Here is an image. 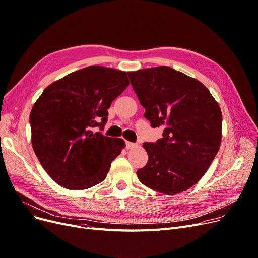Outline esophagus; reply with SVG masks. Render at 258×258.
<instances>
[{"instance_id": "34e87169", "label": "esophagus", "mask_w": 258, "mask_h": 258, "mask_svg": "<svg viewBox=\"0 0 258 258\" xmlns=\"http://www.w3.org/2000/svg\"><path fill=\"white\" fill-rule=\"evenodd\" d=\"M125 145H126V148H127V149H133V148L137 147V144H136V143L130 142V141H126V142H125Z\"/></svg>"}]
</instances>
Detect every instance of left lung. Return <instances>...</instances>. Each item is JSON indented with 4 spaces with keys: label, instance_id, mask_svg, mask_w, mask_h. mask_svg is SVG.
<instances>
[{
    "label": "left lung",
    "instance_id": "8db88e82",
    "mask_svg": "<svg viewBox=\"0 0 258 258\" xmlns=\"http://www.w3.org/2000/svg\"><path fill=\"white\" fill-rule=\"evenodd\" d=\"M131 84L152 127L163 126L162 138L144 142L149 160L137 171L154 191L181 193L205 175L219 150L222 116L209 89L167 66L128 73Z\"/></svg>",
    "mask_w": 258,
    "mask_h": 258
}]
</instances>
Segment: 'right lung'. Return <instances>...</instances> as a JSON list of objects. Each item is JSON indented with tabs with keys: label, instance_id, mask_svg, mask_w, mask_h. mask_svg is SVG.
I'll list each match as a JSON object with an SVG mask.
<instances>
[{
	"label": "right lung",
	"instance_id": "obj_1",
	"mask_svg": "<svg viewBox=\"0 0 258 258\" xmlns=\"http://www.w3.org/2000/svg\"><path fill=\"white\" fill-rule=\"evenodd\" d=\"M127 74L88 66L47 86L33 105L31 142L44 170L69 189L102 182L124 141L103 130L111 102L128 86Z\"/></svg>",
	"mask_w": 258,
	"mask_h": 258
}]
</instances>
